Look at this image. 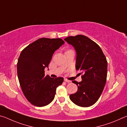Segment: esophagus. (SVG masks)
Masks as SVG:
<instances>
[{
    "label": "esophagus",
    "mask_w": 127,
    "mask_h": 127,
    "mask_svg": "<svg viewBox=\"0 0 127 127\" xmlns=\"http://www.w3.org/2000/svg\"><path fill=\"white\" fill-rule=\"evenodd\" d=\"M64 81L66 82H67V83H70V82H71V81H69V80H68L67 79H64Z\"/></svg>",
    "instance_id": "obj_1"
}]
</instances>
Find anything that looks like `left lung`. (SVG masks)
<instances>
[{"instance_id": "1", "label": "left lung", "mask_w": 127, "mask_h": 127, "mask_svg": "<svg viewBox=\"0 0 127 127\" xmlns=\"http://www.w3.org/2000/svg\"><path fill=\"white\" fill-rule=\"evenodd\" d=\"M76 51V69L81 71L82 81H72L78 86L69 98L81 107H89L98 100L106 82L107 62L101 49L84 35L69 36L64 38Z\"/></svg>"}]
</instances>
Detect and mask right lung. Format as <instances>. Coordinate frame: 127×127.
<instances>
[{"mask_svg": "<svg viewBox=\"0 0 127 127\" xmlns=\"http://www.w3.org/2000/svg\"><path fill=\"white\" fill-rule=\"evenodd\" d=\"M64 44L61 38H41L29 45L21 53L17 64L21 89L27 100L38 107L46 106L55 97L56 89L63 77L45 75L53 54Z\"/></svg>", "mask_w": 127, "mask_h": 127, "instance_id": "1", "label": "right lung"}]
</instances>
